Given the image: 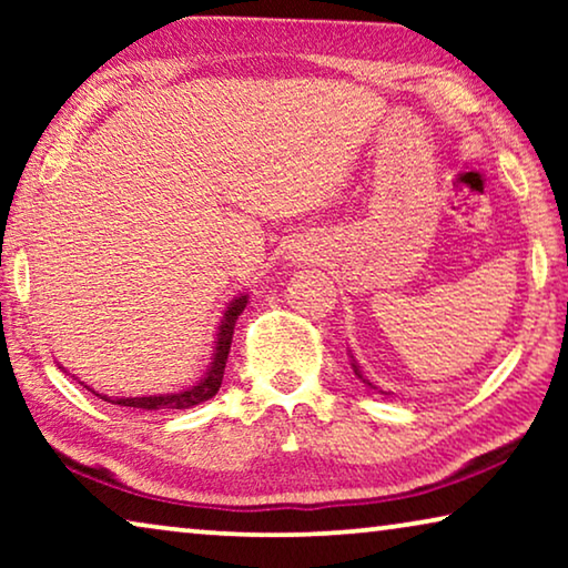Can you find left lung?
<instances>
[{"mask_svg": "<svg viewBox=\"0 0 568 568\" xmlns=\"http://www.w3.org/2000/svg\"><path fill=\"white\" fill-rule=\"evenodd\" d=\"M348 359H352V369H354V375H356V377H359L364 385H369V387H372V390H379V387H377L375 383H369V379H367V377H364V372H362V367H359V362H356V359H354V354H352V352H348ZM379 393H383V395H390V393H385V390H379Z\"/></svg>", "mask_w": 568, "mask_h": 568, "instance_id": "left-lung-1", "label": "left lung"}]
</instances>
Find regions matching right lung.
Listing matches in <instances>:
<instances>
[{"instance_id": "add662e5", "label": "right lung", "mask_w": 568, "mask_h": 568, "mask_svg": "<svg viewBox=\"0 0 568 568\" xmlns=\"http://www.w3.org/2000/svg\"><path fill=\"white\" fill-rule=\"evenodd\" d=\"M247 305V294H237L227 302V307L222 310L220 325H216V338H214V352H212V362L204 375H201L196 383L183 387V390H173V393H154V395H105L98 393L95 387L84 385L90 393H95L100 400L113 403V406H126V408H142V410H181V408H191L199 406L209 398H214L216 390L222 387V377H224V367H227V354H230V344H232V331H235L237 315L243 313ZM64 369V367H59ZM67 372V369H64Z\"/></svg>"}]
</instances>
